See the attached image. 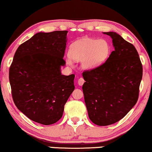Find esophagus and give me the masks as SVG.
Returning <instances> with one entry per match:
<instances>
[{"label": "esophagus", "mask_w": 152, "mask_h": 152, "mask_svg": "<svg viewBox=\"0 0 152 152\" xmlns=\"http://www.w3.org/2000/svg\"><path fill=\"white\" fill-rule=\"evenodd\" d=\"M84 83V80L82 77H81V78H80L78 80V84L80 86H82V85H83V84Z\"/></svg>", "instance_id": "esophagus-1"}]
</instances>
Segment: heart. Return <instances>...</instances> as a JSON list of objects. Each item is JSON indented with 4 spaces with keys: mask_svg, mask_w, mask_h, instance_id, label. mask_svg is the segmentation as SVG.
I'll list each match as a JSON object with an SVG mask.
<instances>
[{
    "mask_svg": "<svg viewBox=\"0 0 152 152\" xmlns=\"http://www.w3.org/2000/svg\"><path fill=\"white\" fill-rule=\"evenodd\" d=\"M109 53L110 45L106 40L85 38L72 43L68 54L70 58L81 61L84 69L94 70L105 61ZM70 58L68 59V63L72 65Z\"/></svg>",
    "mask_w": 152,
    "mask_h": 152,
    "instance_id": "b5f03b06",
    "label": "heart"
}]
</instances>
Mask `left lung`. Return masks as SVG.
<instances>
[{
  "instance_id": "obj_1",
  "label": "left lung",
  "mask_w": 152,
  "mask_h": 152,
  "mask_svg": "<svg viewBox=\"0 0 152 152\" xmlns=\"http://www.w3.org/2000/svg\"><path fill=\"white\" fill-rule=\"evenodd\" d=\"M103 33L111 37L115 50L103 64L82 74L88 117L98 126L111 125L127 115L138 99L142 77L135 47L117 33Z\"/></svg>"
}]
</instances>
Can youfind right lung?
<instances>
[{
	"instance_id": "add662e5",
	"label": "right lung",
	"mask_w": 152,
	"mask_h": 152,
	"mask_svg": "<svg viewBox=\"0 0 152 152\" xmlns=\"http://www.w3.org/2000/svg\"><path fill=\"white\" fill-rule=\"evenodd\" d=\"M67 31L40 32L16 51L9 71L12 95L19 110L32 121L51 125L62 117L75 89V75H61Z\"/></svg>"
}]
</instances>
